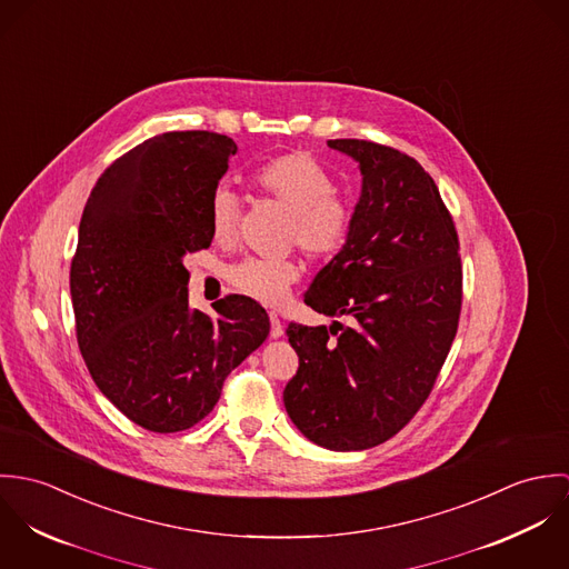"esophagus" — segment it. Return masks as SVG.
<instances>
[{
    "label": "esophagus",
    "mask_w": 569,
    "mask_h": 569,
    "mask_svg": "<svg viewBox=\"0 0 569 569\" xmlns=\"http://www.w3.org/2000/svg\"><path fill=\"white\" fill-rule=\"evenodd\" d=\"M269 322H271V328H269L271 337H282L284 328H282V322H280V318H278L276 313H269Z\"/></svg>",
    "instance_id": "1"
}]
</instances>
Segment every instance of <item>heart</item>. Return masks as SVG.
Segmentation results:
<instances>
[{"instance_id": "1", "label": "heart", "mask_w": 569, "mask_h": 569, "mask_svg": "<svg viewBox=\"0 0 569 569\" xmlns=\"http://www.w3.org/2000/svg\"><path fill=\"white\" fill-rule=\"evenodd\" d=\"M249 186L289 212L284 239L298 244L307 258L328 262L346 249L352 234V210L335 192L330 172L313 156L291 151L271 158L251 172ZM208 214L214 243H234L241 214L237 194L228 188L214 190ZM300 276L302 267L293 258H244L230 269L228 278L247 298L278 307Z\"/></svg>"}]
</instances>
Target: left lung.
<instances>
[{
    "label": "left lung",
    "instance_id": "1",
    "mask_svg": "<svg viewBox=\"0 0 569 569\" xmlns=\"http://www.w3.org/2000/svg\"><path fill=\"white\" fill-rule=\"evenodd\" d=\"M355 158L363 190L346 249L305 293L337 318L291 322L300 366L284 388L296 427L332 451L397 436L431 395L462 311V260L453 217L431 174L386 144L328 140Z\"/></svg>",
    "mask_w": 569,
    "mask_h": 569
}]
</instances>
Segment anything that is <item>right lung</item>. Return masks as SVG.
Returning <instances> with one entry per match:
<instances>
[{
	"label": "right lung",
	"instance_id": "right-lung-1",
	"mask_svg": "<svg viewBox=\"0 0 569 569\" xmlns=\"http://www.w3.org/2000/svg\"><path fill=\"white\" fill-rule=\"evenodd\" d=\"M234 153L212 131L149 138L104 168L82 210L70 269L82 359L98 390L149 431L206 418L269 335L247 296L217 300L214 318L188 309L181 258L212 243L210 197Z\"/></svg>",
	"mask_w": 569,
	"mask_h": 569
}]
</instances>
